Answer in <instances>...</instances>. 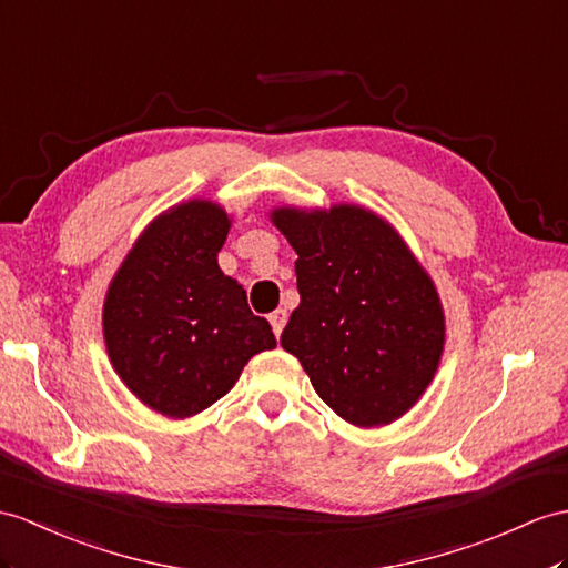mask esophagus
I'll return each instance as SVG.
<instances>
[{"mask_svg": "<svg viewBox=\"0 0 568 568\" xmlns=\"http://www.w3.org/2000/svg\"><path fill=\"white\" fill-rule=\"evenodd\" d=\"M286 311H274V313H270V325H272V329H274V337L280 339V335H282V329H284V325H286Z\"/></svg>", "mask_w": 568, "mask_h": 568, "instance_id": "esophagus-1", "label": "esophagus"}]
</instances>
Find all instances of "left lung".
Masks as SVG:
<instances>
[{
	"label": "left lung",
	"instance_id": "obj_1",
	"mask_svg": "<svg viewBox=\"0 0 568 568\" xmlns=\"http://www.w3.org/2000/svg\"><path fill=\"white\" fill-rule=\"evenodd\" d=\"M296 251L301 303L282 347L327 407L354 426H383L417 403L444 352L434 282L395 229L362 206L276 210Z\"/></svg>",
	"mask_w": 568,
	"mask_h": 568
}]
</instances>
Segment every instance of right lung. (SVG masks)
<instances>
[{"mask_svg":"<svg viewBox=\"0 0 568 568\" xmlns=\"http://www.w3.org/2000/svg\"><path fill=\"white\" fill-rule=\"evenodd\" d=\"M231 221L192 200L161 214L108 288L103 335L122 383L151 409L185 419L214 405L251 356L274 349L245 288L219 270Z\"/></svg>","mask_w":568,"mask_h":568,"instance_id":"1","label":"right lung"}]
</instances>
